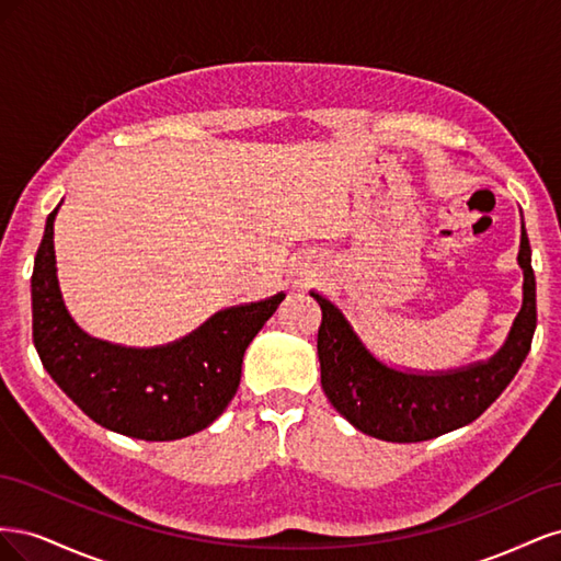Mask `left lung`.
Returning a JSON list of instances; mask_svg holds the SVG:
<instances>
[{
    "label": "left lung",
    "mask_w": 561,
    "mask_h": 561,
    "mask_svg": "<svg viewBox=\"0 0 561 561\" xmlns=\"http://www.w3.org/2000/svg\"><path fill=\"white\" fill-rule=\"evenodd\" d=\"M517 264L524 276L522 309L503 346L486 360L443 371L383 363L353 330L344 311L325 295L311 290L322 309L320 383L334 410L351 426L386 443H423L478 419L513 381L536 332V276L524 219Z\"/></svg>",
    "instance_id": "obj_1"
}]
</instances>
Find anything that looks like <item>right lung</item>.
<instances>
[{"label":"right lung","instance_id":"1","mask_svg":"<svg viewBox=\"0 0 561 561\" xmlns=\"http://www.w3.org/2000/svg\"><path fill=\"white\" fill-rule=\"evenodd\" d=\"M58 208L46 219L32 271V336L50 379L114 433L168 443L208 428L239 390L245 348L285 293L217 311L163 346L105 342L83 332L65 307L54 248Z\"/></svg>","mask_w":561,"mask_h":561}]
</instances>
